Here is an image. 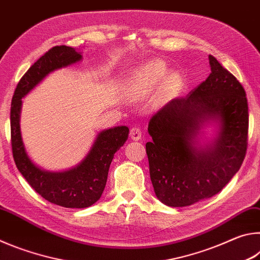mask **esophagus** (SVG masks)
<instances>
[{"label": "esophagus", "mask_w": 260, "mask_h": 260, "mask_svg": "<svg viewBox=\"0 0 260 260\" xmlns=\"http://www.w3.org/2000/svg\"><path fill=\"white\" fill-rule=\"evenodd\" d=\"M129 136L131 139H133L135 141H138L141 139V136H142V129H141L140 126H133L131 127V132H129Z\"/></svg>", "instance_id": "obj_1"}]
</instances>
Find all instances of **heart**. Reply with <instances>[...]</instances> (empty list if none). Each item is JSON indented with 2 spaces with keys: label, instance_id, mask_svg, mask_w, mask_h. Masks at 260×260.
<instances>
[{
  "label": "heart",
  "instance_id": "obj_1",
  "mask_svg": "<svg viewBox=\"0 0 260 260\" xmlns=\"http://www.w3.org/2000/svg\"><path fill=\"white\" fill-rule=\"evenodd\" d=\"M166 65L160 60H150L141 65L134 71L128 82V89L132 93H144L151 90L153 87L164 80L167 76ZM181 83V77L178 73H172L166 78V89H175Z\"/></svg>",
  "mask_w": 260,
  "mask_h": 260
}]
</instances>
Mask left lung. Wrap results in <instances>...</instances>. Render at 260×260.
Returning a JSON list of instances; mask_svg holds the SVG:
<instances>
[{
    "label": "left lung",
    "instance_id": "obj_1",
    "mask_svg": "<svg viewBox=\"0 0 260 260\" xmlns=\"http://www.w3.org/2000/svg\"><path fill=\"white\" fill-rule=\"evenodd\" d=\"M210 76L187 98L174 99L149 121L150 179L158 200L180 208L218 193L240 170L248 148L249 111L241 82L209 56ZM217 116L222 131L208 151L192 147L199 124Z\"/></svg>",
    "mask_w": 260,
    "mask_h": 260
}]
</instances>
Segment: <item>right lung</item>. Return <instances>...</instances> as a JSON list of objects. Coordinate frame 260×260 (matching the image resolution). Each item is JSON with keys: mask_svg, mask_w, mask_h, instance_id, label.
Masks as SVG:
<instances>
[{"mask_svg": "<svg viewBox=\"0 0 260 260\" xmlns=\"http://www.w3.org/2000/svg\"><path fill=\"white\" fill-rule=\"evenodd\" d=\"M80 59L81 55L71 47H52L21 77L12 96L10 110L11 148L17 169L43 199L64 208L77 209L88 208L102 196L110 164L114 153L128 138V127L120 126L103 131L80 165L68 172L51 173L35 166L26 153L19 129V114L21 99L48 73Z\"/></svg>", "mask_w": 260, "mask_h": 260, "instance_id": "obj_1", "label": "right lung"}]
</instances>
